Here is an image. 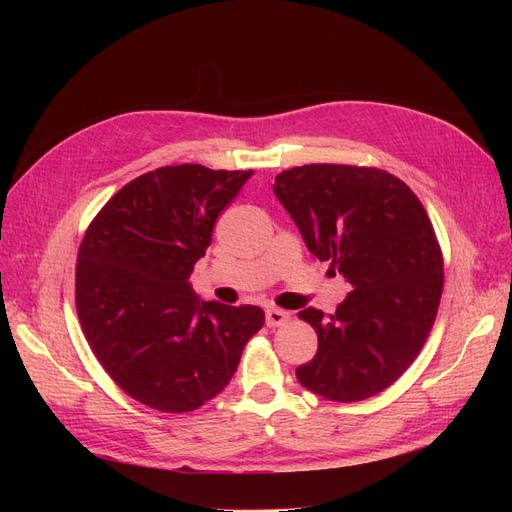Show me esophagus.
<instances>
[{
    "label": "esophagus",
    "mask_w": 512,
    "mask_h": 512,
    "mask_svg": "<svg viewBox=\"0 0 512 512\" xmlns=\"http://www.w3.org/2000/svg\"><path fill=\"white\" fill-rule=\"evenodd\" d=\"M290 318L288 312H284V309H277V307H269L265 312V322L269 329H275V327H282V324H286Z\"/></svg>",
    "instance_id": "esophagus-1"
}]
</instances>
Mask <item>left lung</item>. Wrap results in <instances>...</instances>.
Wrapping results in <instances>:
<instances>
[{
  "instance_id": "left-lung-1",
  "label": "left lung",
  "mask_w": 512,
  "mask_h": 512,
  "mask_svg": "<svg viewBox=\"0 0 512 512\" xmlns=\"http://www.w3.org/2000/svg\"><path fill=\"white\" fill-rule=\"evenodd\" d=\"M273 192L318 260L352 292L324 316H299L318 335L297 380L324 399L382 393L412 365L438 314L444 262L421 200L395 175L346 164H305L275 177Z\"/></svg>"
}]
</instances>
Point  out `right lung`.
Segmentation results:
<instances>
[{
  "label": "right lung",
  "instance_id": "add662e5",
  "mask_svg": "<svg viewBox=\"0 0 512 512\" xmlns=\"http://www.w3.org/2000/svg\"><path fill=\"white\" fill-rule=\"evenodd\" d=\"M254 170L162 166L136 177L89 224L76 260V312L123 391L160 412H190L226 389L256 305L203 301L190 284L218 215Z\"/></svg>",
  "mask_w": 512,
  "mask_h": 512
}]
</instances>
